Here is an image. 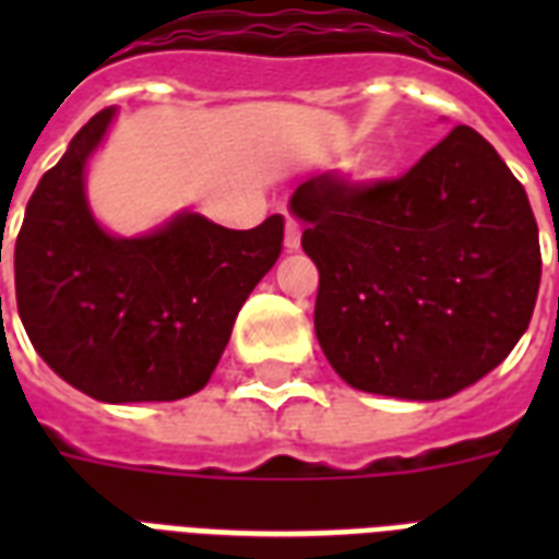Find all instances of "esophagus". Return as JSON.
Masks as SVG:
<instances>
[{"mask_svg": "<svg viewBox=\"0 0 559 559\" xmlns=\"http://www.w3.org/2000/svg\"><path fill=\"white\" fill-rule=\"evenodd\" d=\"M284 246H287L289 252H296L298 246H301V226H298V219L287 217V226H284Z\"/></svg>", "mask_w": 559, "mask_h": 559, "instance_id": "obj_1", "label": "esophagus"}]
</instances>
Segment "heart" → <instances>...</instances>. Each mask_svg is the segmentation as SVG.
Wrapping results in <instances>:
<instances>
[{
    "label": "heart",
    "instance_id": "b5f03b06",
    "mask_svg": "<svg viewBox=\"0 0 559 559\" xmlns=\"http://www.w3.org/2000/svg\"><path fill=\"white\" fill-rule=\"evenodd\" d=\"M371 170H373V174H380V170H382V165H380V162H373V165H371Z\"/></svg>",
    "mask_w": 559,
    "mask_h": 559
}]
</instances>
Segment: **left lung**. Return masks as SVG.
<instances>
[{"label":"left lung","mask_w":559,"mask_h":559,"mask_svg":"<svg viewBox=\"0 0 559 559\" xmlns=\"http://www.w3.org/2000/svg\"><path fill=\"white\" fill-rule=\"evenodd\" d=\"M289 211L319 266L316 336L354 389L452 397L528 328L543 270L537 219L473 127H455L397 179H307Z\"/></svg>","instance_id":"1"}]
</instances>
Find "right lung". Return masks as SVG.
Masks as SVG:
<instances>
[{
	"instance_id": "right-lung-1",
	"label": "right lung",
	"mask_w": 559,
	"mask_h": 559,
	"mask_svg": "<svg viewBox=\"0 0 559 559\" xmlns=\"http://www.w3.org/2000/svg\"><path fill=\"white\" fill-rule=\"evenodd\" d=\"M112 116L100 109L31 193L13 249L16 307L39 357L83 394L188 397L278 261L284 217L235 231L186 211L153 235H107L86 205L83 170Z\"/></svg>"
}]
</instances>
